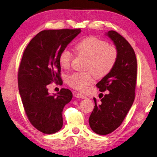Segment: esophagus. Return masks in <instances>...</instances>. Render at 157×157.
<instances>
[{"mask_svg": "<svg viewBox=\"0 0 157 157\" xmlns=\"http://www.w3.org/2000/svg\"><path fill=\"white\" fill-rule=\"evenodd\" d=\"M74 96H75V97L76 98H86V97L83 94H80V93H76L75 94H74Z\"/></svg>", "mask_w": 157, "mask_h": 157, "instance_id": "esophagus-1", "label": "esophagus"}]
</instances>
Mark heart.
Listing matches in <instances>:
<instances>
[{
    "label": "heart",
    "instance_id": "obj_1",
    "mask_svg": "<svg viewBox=\"0 0 157 157\" xmlns=\"http://www.w3.org/2000/svg\"><path fill=\"white\" fill-rule=\"evenodd\" d=\"M74 49L80 56L87 58V72H74L69 76L67 83L72 88L83 91L96 78H102L110 72L118 59V50L114 45H108L105 40L94 36L86 37L75 44ZM72 54L67 49L60 52L59 63L60 67H70Z\"/></svg>",
    "mask_w": 157,
    "mask_h": 157
}]
</instances>
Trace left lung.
Masks as SVG:
<instances>
[{
  "label": "left lung",
  "mask_w": 157,
  "mask_h": 157,
  "mask_svg": "<svg viewBox=\"0 0 157 157\" xmlns=\"http://www.w3.org/2000/svg\"><path fill=\"white\" fill-rule=\"evenodd\" d=\"M106 35L119 55L112 71L97 84L101 92L109 91L99 102L94 98L95 106L89 118L90 128L100 135L112 132L121 124L133 104L136 81V58L130 44L113 30Z\"/></svg>",
  "instance_id": "8db88e82"
}]
</instances>
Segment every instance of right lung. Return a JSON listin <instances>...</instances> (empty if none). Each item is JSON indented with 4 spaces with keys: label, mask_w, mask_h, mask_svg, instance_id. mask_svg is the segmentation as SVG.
<instances>
[{
    "label": "right lung",
    "mask_w": 157,
    "mask_h": 157,
    "mask_svg": "<svg viewBox=\"0 0 157 157\" xmlns=\"http://www.w3.org/2000/svg\"><path fill=\"white\" fill-rule=\"evenodd\" d=\"M81 32V29L43 30L23 52L18 72L19 93L30 123L44 134L56 133L63 127V109L72 98V93L63 88L49 95L48 86L63 83L59 55Z\"/></svg>",
    "instance_id": "1"
}]
</instances>
